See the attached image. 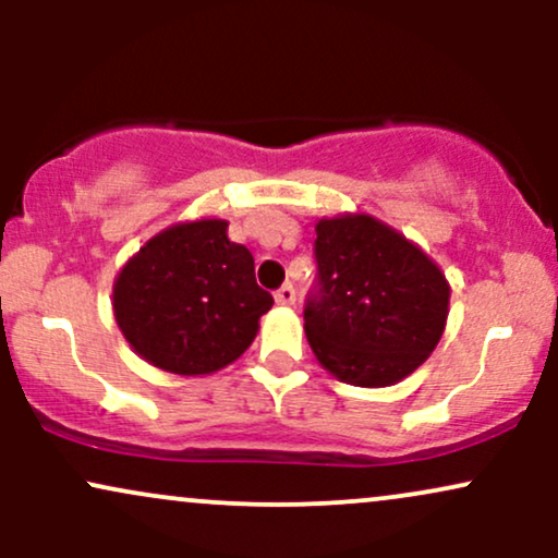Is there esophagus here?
Instances as JSON below:
<instances>
[{"mask_svg":"<svg viewBox=\"0 0 558 558\" xmlns=\"http://www.w3.org/2000/svg\"><path fill=\"white\" fill-rule=\"evenodd\" d=\"M275 301H278L280 306H291L293 301H296V288L291 283H283L278 291H275Z\"/></svg>","mask_w":558,"mask_h":558,"instance_id":"34e87169","label":"esophagus"}]
</instances>
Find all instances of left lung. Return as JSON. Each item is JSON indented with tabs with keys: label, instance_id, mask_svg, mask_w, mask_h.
<instances>
[{
	"label": "left lung",
	"instance_id": "obj_1",
	"mask_svg": "<svg viewBox=\"0 0 558 558\" xmlns=\"http://www.w3.org/2000/svg\"><path fill=\"white\" fill-rule=\"evenodd\" d=\"M317 278L304 330L317 362L362 388L412 375L444 336L448 288L440 267L399 230L369 215L317 222Z\"/></svg>",
	"mask_w": 558,
	"mask_h": 558
}]
</instances>
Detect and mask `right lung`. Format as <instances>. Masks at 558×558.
I'll return each instance as SVG.
<instances>
[{"label": "right lung", "instance_id": "obj_1", "mask_svg": "<svg viewBox=\"0 0 558 558\" xmlns=\"http://www.w3.org/2000/svg\"><path fill=\"white\" fill-rule=\"evenodd\" d=\"M114 319L138 356L165 373L209 375L235 362L272 296L226 220L178 222L125 262L112 288Z\"/></svg>", "mask_w": 558, "mask_h": 558}]
</instances>
